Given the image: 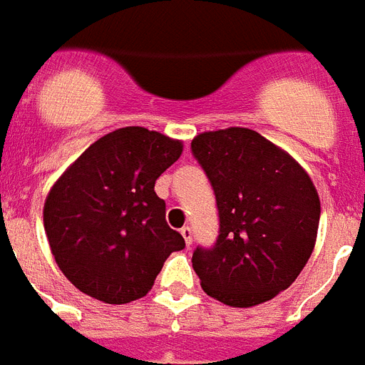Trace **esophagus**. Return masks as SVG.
Returning <instances> with one entry per match:
<instances>
[{
	"instance_id": "obj_1",
	"label": "esophagus",
	"mask_w": 365,
	"mask_h": 365,
	"mask_svg": "<svg viewBox=\"0 0 365 365\" xmlns=\"http://www.w3.org/2000/svg\"><path fill=\"white\" fill-rule=\"evenodd\" d=\"M180 235L185 237L186 247H190V245H192V228H190V226H185V228L180 230Z\"/></svg>"
}]
</instances>
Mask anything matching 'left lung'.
<instances>
[{
    "instance_id": "8db88e82",
    "label": "left lung",
    "mask_w": 365,
    "mask_h": 365,
    "mask_svg": "<svg viewBox=\"0 0 365 365\" xmlns=\"http://www.w3.org/2000/svg\"><path fill=\"white\" fill-rule=\"evenodd\" d=\"M192 154L215 190L220 222L217 243L192 255L201 288L230 307L275 298L314 249L320 200L313 180L249 128L200 133Z\"/></svg>"
}]
</instances>
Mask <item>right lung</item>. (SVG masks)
<instances>
[{
  "mask_svg": "<svg viewBox=\"0 0 365 365\" xmlns=\"http://www.w3.org/2000/svg\"><path fill=\"white\" fill-rule=\"evenodd\" d=\"M182 143L128 126L92 143L48 192L45 232L63 275L92 298L130 303L147 296L185 239L165 222L154 185Z\"/></svg>",
  "mask_w": 365,
  "mask_h": 365,
  "instance_id": "1",
  "label": "right lung"
}]
</instances>
